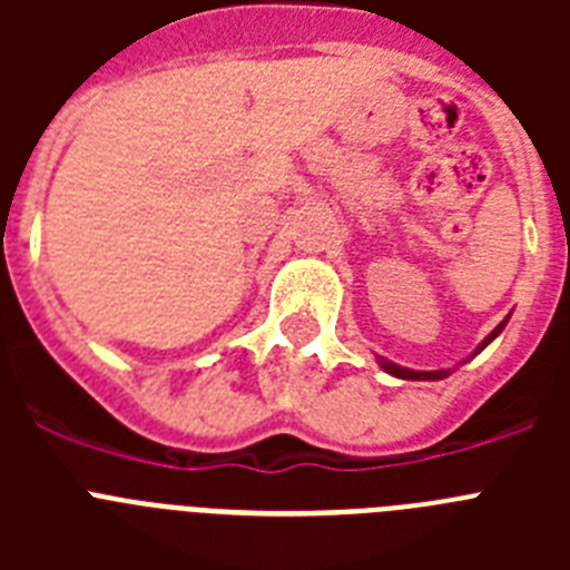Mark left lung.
I'll use <instances>...</instances> for the list:
<instances>
[{
	"label": "left lung",
	"mask_w": 570,
	"mask_h": 570,
	"mask_svg": "<svg viewBox=\"0 0 570 570\" xmlns=\"http://www.w3.org/2000/svg\"><path fill=\"white\" fill-rule=\"evenodd\" d=\"M505 322L508 320H502L500 325H497V328H493L491 334H488L485 340L480 342V347H476V354H480L482 347L491 345V340H497V336L502 334V328H505ZM380 365H382V371H387V374H391V376H400V380H445V376H448V371H411V367H400V365H394V362H387V360H380Z\"/></svg>",
	"instance_id": "obj_1"
}]
</instances>
